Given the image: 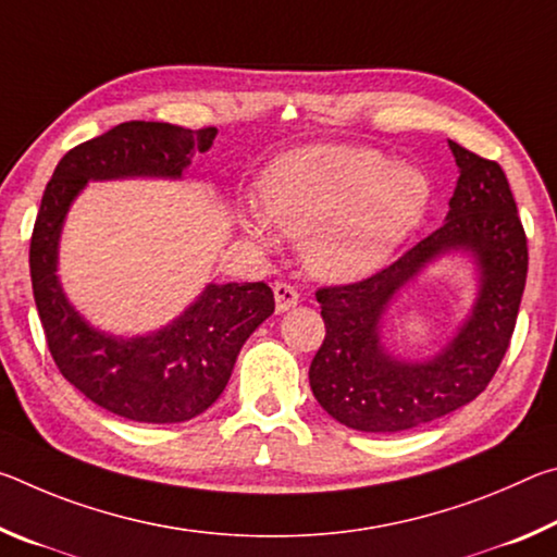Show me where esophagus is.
<instances>
[{
  "label": "esophagus",
  "mask_w": 557,
  "mask_h": 557,
  "mask_svg": "<svg viewBox=\"0 0 557 557\" xmlns=\"http://www.w3.org/2000/svg\"><path fill=\"white\" fill-rule=\"evenodd\" d=\"M275 305H277V312H287L289 307H295L299 301V292L295 285H289V282H275Z\"/></svg>",
  "instance_id": "34e87169"
}]
</instances>
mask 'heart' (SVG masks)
<instances>
[{
  "label": "heart",
  "mask_w": 557,
  "mask_h": 557,
  "mask_svg": "<svg viewBox=\"0 0 557 557\" xmlns=\"http://www.w3.org/2000/svg\"><path fill=\"white\" fill-rule=\"evenodd\" d=\"M428 206V176L410 164L391 166L373 149L301 147L262 176L268 220L305 238L307 265L326 280H356L381 268L425 219ZM268 220L248 211L243 225L268 238Z\"/></svg>",
  "instance_id": "1"
}]
</instances>
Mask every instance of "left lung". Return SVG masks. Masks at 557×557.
<instances>
[{
  "label": "left lung",
  "instance_id": "1",
  "mask_svg": "<svg viewBox=\"0 0 557 557\" xmlns=\"http://www.w3.org/2000/svg\"><path fill=\"white\" fill-rule=\"evenodd\" d=\"M449 147L459 178L447 221L371 277L317 289L326 336L309 366V385L346 428L403 432L461 408L492 383L511 344L528 272L521 215L502 164L457 143ZM457 247L483 265L475 312L432 362H398L380 344L384 309L428 259Z\"/></svg>",
  "mask_w": 557,
  "mask_h": 557
}]
</instances>
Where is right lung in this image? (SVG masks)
<instances>
[{
	"mask_svg": "<svg viewBox=\"0 0 557 557\" xmlns=\"http://www.w3.org/2000/svg\"><path fill=\"white\" fill-rule=\"evenodd\" d=\"M213 137L215 127L129 120L69 149L46 184L29 243L34 301L46 344L63 379L120 418L162 425L211 408L245 338L275 312V295L265 282L209 285L162 332L132 342L106 336L73 312L55 280L63 215L88 178L182 176L194 152H206Z\"/></svg>",
	"mask_w": 557,
	"mask_h": 557,
	"instance_id": "add662e5",
	"label": "right lung"
}]
</instances>
